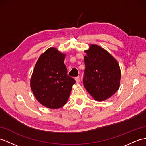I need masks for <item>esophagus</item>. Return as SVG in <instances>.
I'll list each match as a JSON object with an SVG mask.
<instances>
[{
    "instance_id": "1",
    "label": "esophagus",
    "mask_w": 146,
    "mask_h": 146,
    "mask_svg": "<svg viewBox=\"0 0 146 146\" xmlns=\"http://www.w3.org/2000/svg\"><path fill=\"white\" fill-rule=\"evenodd\" d=\"M75 80H76V83H77V84H79V82H80V77H76L75 78Z\"/></svg>"
}]
</instances>
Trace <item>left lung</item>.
<instances>
[{"instance_id": "left-lung-1", "label": "left lung", "mask_w": 146, "mask_h": 146, "mask_svg": "<svg viewBox=\"0 0 146 146\" xmlns=\"http://www.w3.org/2000/svg\"><path fill=\"white\" fill-rule=\"evenodd\" d=\"M85 52L84 85L95 100L104 101L119 89V66L108 51L98 45L90 44Z\"/></svg>"}]
</instances>
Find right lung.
Returning <instances> with one entry per match:
<instances>
[{"mask_svg":"<svg viewBox=\"0 0 146 146\" xmlns=\"http://www.w3.org/2000/svg\"><path fill=\"white\" fill-rule=\"evenodd\" d=\"M65 56L55 48L48 49L40 56L32 74L31 89L36 100L49 108L58 109L64 105L76 83L67 76Z\"/></svg>","mask_w":146,"mask_h":146,"instance_id":"obj_1","label":"right lung"}]
</instances>
